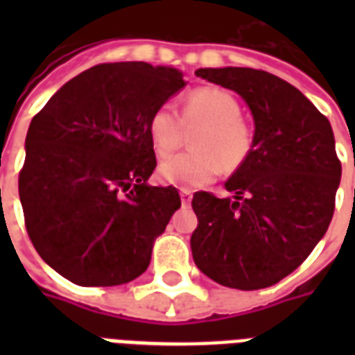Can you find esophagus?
Listing matches in <instances>:
<instances>
[{"mask_svg":"<svg viewBox=\"0 0 355 355\" xmlns=\"http://www.w3.org/2000/svg\"><path fill=\"white\" fill-rule=\"evenodd\" d=\"M191 199H193V195H191L189 189H180V200H182L184 206H188L191 202Z\"/></svg>","mask_w":355,"mask_h":355,"instance_id":"1","label":"esophagus"}]
</instances>
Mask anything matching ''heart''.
I'll use <instances>...</instances> for the list:
<instances>
[{
    "mask_svg": "<svg viewBox=\"0 0 355 355\" xmlns=\"http://www.w3.org/2000/svg\"><path fill=\"white\" fill-rule=\"evenodd\" d=\"M200 127L191 138L195 150L171 156L158 166L167 186L202 188L225 173H236L250 158L254 132L241 118V105L223 88H197L180 105V118L166 103L149 118V138L156 155L169 156L182 145L184 128Z\"/></svg>",
    "mask_w": 355,
    "mask_h": 355,
    "instance_id": "b5f03b06",
    "label": "heart"
}]
</instances>
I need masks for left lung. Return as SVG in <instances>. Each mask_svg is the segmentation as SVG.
I'll return each mask as SVG.
<instances>
[{
  "mask_svg": "<svg viewBox=\"0 0 355 355\" xmlns=\"http://www.w3.org/2000/svg\"><path fill=\"white\" fill-rule=\"evenodd\" d=\"M195 73L237 92L256 130L252 155L225 184L232 199L193 195V261L221 286L269 287L291 275L330 227L341 182L330 121L295 86L261 69Z\"/></svg>",
  "mask_w": 355,
  "mask_h": 355,
  "instance_id": "obj_1",
  "label": "left lung"
}]
</instances>
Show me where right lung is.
<instances>
[{
    "instance_id": "add662e5",
    "label": "right lung",
    "mask_w": 355,
    "mask_h": 355,
    "mask_svg": "<svg viewBox=\"0 0 355 355\" xmlns=\"http://www.w3.org/2000/svg\"><path fill=\"white\" fill-rule=\"evenodd\" d=\"M186 85L171 68L97 64L36 114L18 177L36 252L77 286H121L150 261L180 208L173 186L153 188L149 118Z\"/></svg>"
}]
</instances>
